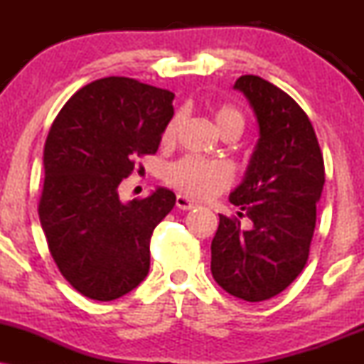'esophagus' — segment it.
Listing matches in <instances>:
<instances>
[{
	"label": "esophagus",
	"instance_id": "obj_1",
	"mask_svg": "<svg viewBox=\"0 0 364 364\" xmlns=\"http://www.w3.org/2000/svg\"><path fill=\"white\" fill-rule=\"evenodd\" d=\"M176 207L181 208V210H191V208L196 207V203L193 202V200L186 198V196L178 195L176 196Z\"/></svg>",
	"mask_w": 364,
	"mask_h": 364
}]
</instances>
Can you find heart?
<instances>
[{
    "label": "heart",
    "mask_w": 364,
    "mask_h": 364,
    "mask_svg": "<svg viewBox=\"0 0 364 364\" xmlns=\"http://www.w3.org/2000/svg\"><path fill=\"white\" fill-rule=\"evenodd\" d=\"M214 121L219 132H236L241 133L245 127V116L235 106H220L214 111ZM179 128V116H173L166 127L162 128L161 144L171 145L176 140ZM231 171L220 161H212V159H203L196 156H186L179 159L178 162L169 166L168 169V183L173 188L186 193L195 198L207 200L212 196L219 195L231 185Z\"/></svg>",
    "instance_id": "obj_1"
}]
</instances>
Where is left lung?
<instances>
[{
	"instance_id": "1",
	"label": "left lung",
	"mask_w": 364,
	"mask_h": 364,
	"mask_svg": "<svg viewBox=\"0 0 364 364\" xmlns=\"http://www.w3.org/2000/svg\"><path fill=\"white\" fill-rule=\"evenodd\" d=\"M260 127L243 183L229 200L240 217L219 215L210 270L235 298L265 301L301 274L310 255L316 202L325 183L323 156L306 112L286 92L255 75L235 83Z\"/></svg>"
}]
</instances>
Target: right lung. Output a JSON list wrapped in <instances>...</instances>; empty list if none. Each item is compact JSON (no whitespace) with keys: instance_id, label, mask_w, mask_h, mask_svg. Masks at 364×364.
<instances>
[{"instance_id":"add662e5","label":"right lung","mask_w":364,"mask_h":364,"mask_svg":"<svg viewBox=\"0 0 364 364\" xmlns=\"http://www.w3.org/2000/svg\"><path fill=\"white\" fill-rule=\"evenodd\" d=\"M173 99L135 78H101L75 92L49 129L41 225L63 277L95 301L147 277L150 237L176 203L166 188L128 203L118 195L136 159L157 152Z\"/></svg>"}]
</instances>
